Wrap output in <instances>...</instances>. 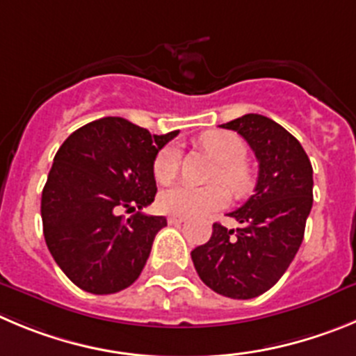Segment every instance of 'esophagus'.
Listing matches in <instances>:
<instances>
[{
    "instance_id": "34e87169",
    "label": "esophagus",
    "mask_w": 356,
    "mask_h": 356,
    "mask_svg": "<svg viewBox=\"0 0 356 356\" xmlns=\"http://www.w3.org/2000/svg\"><path fill=\"white\" fill-rule=\"evenodd\" d=\"M185 220H187V217H184V215H171V217H168V222L172 224V226L185 222Z\"/></svg>"
}]
</instances>
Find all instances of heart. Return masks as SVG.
<instances>
[{
	"instance_id": "heart-1",
	"label": "heart",
	"mask_w": 356,
	"mask_h": 356,
	"mask_svg": "<svg viewBox=\"0 0 356 356\" xmlns=\"http://www.w3.org/2000/svg\"><path fill=\"white\" fill-rule=\"evenodd\" d=\"M200 143L220 162L215 178L229 185L234 194H245L250 188V175L245 165L240 162L245 156V143L236 134L220 132V130L203 134ZM178 168H180L178 146L168 145L156 153L153 161V175L161 184H169L178 175ZM227 201H229V192L220 184L208 185V187L176 185L162 192L159 197V207L165 213L197 217L220 210L226 207Z\"/></svg>"
}]
</instances>
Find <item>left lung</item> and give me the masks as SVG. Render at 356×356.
Wrapping results in <instances>:
<instances>
[{
    "instance_id": "8db88e82",
    "label": "left lung",
    "mask_w": 356,
    "mask_h": 356,
    "mask_svg": "<svg viewBox=\"0 0 356 356\" xmlns=\"http://www.w3.org/2000/svg\"><path fill=\"white\" fill-rule=\"evenodd\" d=\"M220 127L249 143L259 162L257 184L245 204L229 213L240 227L215 222L210 240L191 256L208 288L249 300L284 275L302 245L312 208V165L298 139L266 116L245 114Z\"/></svg>"
}]
</instances>
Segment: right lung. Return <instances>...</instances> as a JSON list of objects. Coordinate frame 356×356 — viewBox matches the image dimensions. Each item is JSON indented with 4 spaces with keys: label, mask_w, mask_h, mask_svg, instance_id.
Here are the masks:
<instances>
[{
    "label": "right lung",
    "mask_w": 356,
    "mask_h": 356,
    "mask_svg": "<svg viewBox=\"0 0 356 356\" xmlns=\"http://www.w3.org/2000/svg\"><path fill=\"white\" fill-rule=\"evenodd\" d=\"M176 136L109 116L60 146L42 191V224L49 252L77 288L111 295L141 275L155 234L168 226L141 211L156 194L153 161ZM122 209L133 215L123 219Z\"/></svg>",
    "instance_id": "1"
}]
</instances>
